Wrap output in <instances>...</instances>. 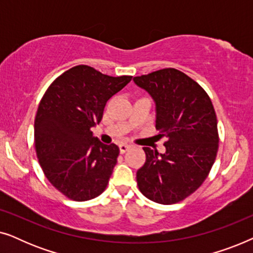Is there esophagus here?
I'll return each mask as SVG.
<instances>
[{
	"label": "esophagus",
	"mask_w": 253,
	"mask_h": 253,
	"mask_svg": "<svg viewBox=\"0 0 253 253\" xmlns=\"http://www.w3.org/2000/svg\"><path fill=\"white\" fill-rule=\"evenodd\" d=\"M130 148H131V145H126V144H121L120 145V152L122 154L126 153V151H129Z\"/></svg>",
	"instance_id": "esophagus-1"
}]
</instances>
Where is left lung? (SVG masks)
<instances>
[{
    "instance_id": "8db88e82",
    "label": "left lung",
    "mask_w": 253,
    "mask_h": 253,
    "mask_svg": "<svg viewBox=\"0 0 253 253\" xmlns=\"http://www.w3.org/2000/svg\"><path fill=\"white\" fill-rule=\"evenodd\" d=\"M133 82L155 102L164 154L143 147L146 162L137 171L140 192L152 202L171 205L196 191L209 176L219 148L215 110L198 83L174 68L138 76Z\"/></svg>"
}]
</instances>
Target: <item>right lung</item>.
<instances>
[{"mask_svg":"<svg viewBox=\"0 0 253 253\" xmlns=\"http://www.w3.org/2000/svg\"><path fill=\"white\" fill-rule=\"evenodd\" d=\"M112 77L88 65L69 69L51 83L34 120L38 160L51 185L76 202L101 195L120 148L93 137L108 100L131 81Z\"/></svg>","mask_w":253,"mask_h":253,"instance_id":"right-lung-1","label":"right lung"}]
</instances>
